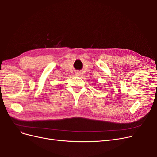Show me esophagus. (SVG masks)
<instances>
[{"label": "esophagus", "mask_w": 157, "mask_h": 157, "mask_svg": "<svg viewBox=\"0 0 157 157\" xmlns=\"http://www.w3.org/2000/svg\"><path fill=\"white\" fill-rule=\"evenodd\" d=\"M75 75L77 76H78V77H80V76L81 75V73H80V72H78V71H77V72L75 73Z\"/></svg>", "instance_id": "esophagus-1"}]
</instances>
